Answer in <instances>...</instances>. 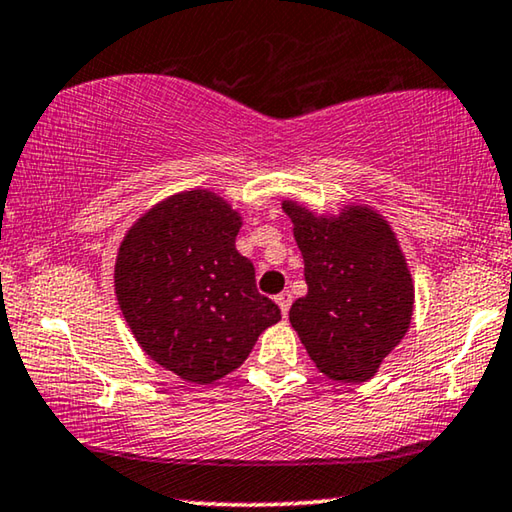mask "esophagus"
<instances>
[{"mask_svg":"<svg viewBox=\"0 0 512 512\" xmlns=\"http://www.w3.org/2000/svg\"><path fill=\"white\" fill-rule=\"evenodd\" d=\"M276 303L280 305L282 317H285L287 312H289V305H292V294H289V292H280V294L276 296Z\"/></svg>","mask_w":512,"mask_h":512,"instance_id":"1","label":"esophagus"}]
</instances>
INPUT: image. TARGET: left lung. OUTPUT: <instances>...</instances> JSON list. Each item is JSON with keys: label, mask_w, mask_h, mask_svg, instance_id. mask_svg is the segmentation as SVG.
Returning <instances> with one entry per match:
<instances>
[{"label": "left lung", "mask_w": 512, "mask_h": 512, "mask_svg": "<svg viewBox=\"0 0 512 512\" xmlns=\"http://www.w3.org/2000/svg\"><path fill=\"white\" fill-rule=\"evenodd\" d=\"M303 255L308 294L289 322L324 375L365 381L404 338L414 285L398 241L375 211L349 207L340 218H315L285 202Z\"/></svg>", "instance_id": "8db88e82"}]
</instances>
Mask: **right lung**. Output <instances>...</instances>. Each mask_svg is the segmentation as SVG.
<instances>
[{
	"label": "right lung",
	"mask_w": 512,
	"mask_h": 512,
	"mask_svg": "<svg viewBox=\"0 0 512 512\" xmlns=\"http://www.w3.org/2000/svg\"><path fill=\"white\" fill-rule=\"evenodd\" d=\"M241 218L209 190H188L137 220L114 287L128 326L156 363L193 384L239 368L280 308L259 294L236 250Z\"/></svg>",
	"instance_id": "right-lung-1"
}]
</instances>
